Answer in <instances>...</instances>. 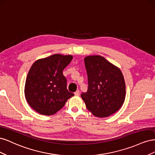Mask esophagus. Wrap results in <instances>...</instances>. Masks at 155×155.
I'll use <instances>...</instances> for the list:
<instances>
[{"label": "esophagus", "instance_id": "esophagus-1", "mask_svg": "<svg viewBox=\"0 0 155 155\" xmlns=\"http://www.w3.org/2000/svg\"><path fill=\"white\" fill-rule=\"evenodd\" d=\"M79 90H78V91H76V92H74V94H75V96H79Z\"/></svg>", "mask_w": 155, "mask_h": 155}]
</instances>
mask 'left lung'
<instances>
[{
	"instance_id": "left-lung-1",
	"label": "left lung",
	"mask_w": 155,
	"mask_h": 155,
	"mask_svg": "<svg viewBox=\"0 0 155 155\" xmlns=\"http://www.w3.org/2000/svg\"><path fill=\"white\" fill-rule=\"evenodd\" d=\"M88 87L81 94L87 109L98 118L115 113L123 105L125 83L120 69L101 55L84 58Z\"/></svg>"
}]
</instances>
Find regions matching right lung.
Masks as SVG:
<instances>
[{
  "label": "right lung",
  "mask_w": 155,
  "mask_h": 155,
  "mask_svg": "<svg viewBox=\"0 0 155 155\" xmlns=\"http://www.w3.org/2000/svg\"><path fill=\"white\" fill-rule=\"evenodd\" d=\"M73 59L71 55L54 54L37 60L27 75L25 95L28 105L38 113L49 116L61 109L74 94L67 89L63 70Z\"/></svg>",
  "instance_id": "add662e5"
}]
</instances>
